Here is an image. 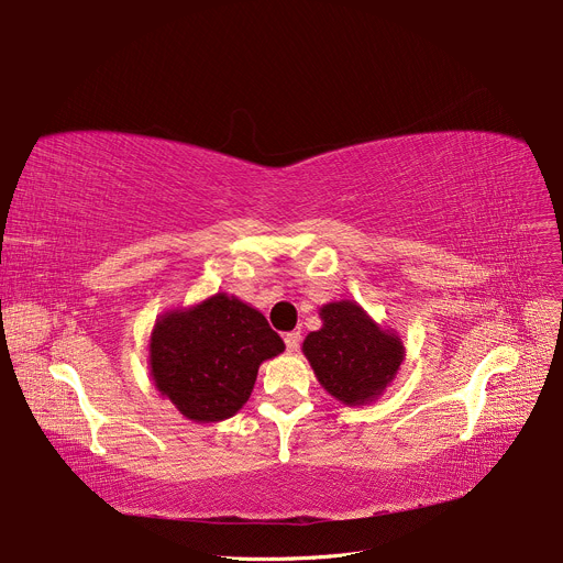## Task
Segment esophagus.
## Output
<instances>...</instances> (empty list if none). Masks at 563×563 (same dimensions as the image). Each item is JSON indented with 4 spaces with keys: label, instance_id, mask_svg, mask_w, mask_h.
I'll return each mask as SVG.
<instances>
[{
    "label": "esophagus",
    "instance_id": "obj_1",
    "mask_svg": "<svg viewBox=\"0 0 563 563\" xmlns=\"http://www.w3.org/2000/svg\"><path fill=\"white\" fill-rule=\"evenodd\" d=\"M285 347L289 352H297L301 347V333L299 331H289L285 333Z\"/></svg>",
    "mask_w": 563,
    "mask_h": 563
}]
</instances>
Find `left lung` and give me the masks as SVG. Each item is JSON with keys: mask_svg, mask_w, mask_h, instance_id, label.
<instances>
[{"mask_svg": "<svg viewBox=\"0 0 563 563\" xmlns=\"http://www.w3.org/2000/svg\"><path fill=\"white\" fill-rule=\"evenodd\" d=\"M320 314L324 327L303 340V354L317 379L345 405L377 398L400 368V338L384 333L352 301L329 303Z\"/></svg>", "mask_w": 563, "mask_h": 563, "instance_id": "left-lung-1", "label": "left lung"}]
</instances>
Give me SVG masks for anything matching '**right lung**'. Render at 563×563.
<instances>
[{"instance_id": "right-lung-1", "label": "right lung", "mask_w": 563, "mask_h": 563, "mask_svg": "<svg viewBox=\"0 0 563 563\" xmlns=\"http://www.w3.org/2000/svg\"><path fill=\"white\" fill-rule=\"evenodd\" d=\"M285 350L266 317L234 297L216 295L188 312H167L150 345L163 396L192 421H223L251 398L264 358Z\"/></svg>"}]
</instances>
